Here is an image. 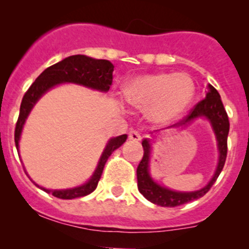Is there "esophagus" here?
Returning a JSON list of instances; mask_svg holds the SVG:
<instances>
[{"label":"esophagus","instance_id":"1","mask_svg":"<svg viewBox=\"0 0 249 249\" xmlns=\"http://www.w3.org/2000/svg\"><path fill=\"white\" fill-rule=\"evenodd\" d=\"M128 139L132 142H139L142 139V136L138 131L133 130V131H130V133H128Z\"/></svg>","mask_w":249,"mask_h":249}]
</instances>
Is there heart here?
Listing matches in <instances>:
<instances>
[{
    "label": "heart",
    "instance_id": "heart-1",
    "mask_svg": "<svg viewBox=\"0 0 249 249\" xmlns=\"http://www.w3.org/2000/svg\"><path fill=\"white\" fill-rule=\"evenodd\" d=\"M196 95L192 79L184 73L157 72L134 77L124 87V97L131 107L145 108L157 123L180 117Z\"/></svg>",
    "mask_w": 249,
    "mask_h": 249
}]
</instances>
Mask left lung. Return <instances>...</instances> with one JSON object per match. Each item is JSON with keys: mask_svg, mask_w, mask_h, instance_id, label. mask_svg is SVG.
Returning <instances> with one entry per match:
<instances>
[{"mask_svg": "<svg viewBox=\"0 0 249 249\" xmlns=\"http://www.w3.org/2000/svg\"><path fill=\"white\" fill-rule=\"evenodd\" d=\"M208 92L206 98L200 101L194 107L191 112L182 121L174 124L172 127H182L190 124L193 119L199 117H205L212 125V128L215 133L216 142H218L219 150V162L213 178L201 190L194 191V192H177V191L168 190V188L160 186L151 178L150 171H148V162H150L151 154V144L150 139H144L142 142L144 148V156L137 167V180H138V190L148 201L159 205L162 207H176L184 205L186 202L193 201V200L201 198L206 194L215 180L218 179L219 174L224 168L226 157H227V137L230 132V121H228L227 112H226L224 104L218 91L212 85H208Z\"/></svg>", "mask_w": 249, "mask_h": 249, "instance_id": "obj_1", "label": "left lung"}]
</instances>
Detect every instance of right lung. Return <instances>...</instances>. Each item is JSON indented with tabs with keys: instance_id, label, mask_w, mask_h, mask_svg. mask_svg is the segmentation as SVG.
<instances>
[{
	"instance_id": "right-lung-1",
	"label": "right lung",
	"mask_w": 249,
	"mask_h": 249,
	"mask_svg": "<svg viewBox=\"0 0 249 249\" xmlns=\"http://www.w3.org/2000/svg\"><path fill=\"white\" fill-rule=\"evenodd\" d=\"M113 68L115 67L110 61L95 59L85 55H73L67 57L63 61L47 68L31 84V87L28 89L27 92L24 93L23 99H22L19 116L15 127V144L17 150H18L19 137H21L25 119L29 116L34 105L47 91H49L51 88L56 87V85L61 84V83H75V84L91 88L93 90L107 92L112 84ZM126 138V134H122V136L108 141L92 177L82 186L68 188V190H47L44 187H39L37 184L35 185L47 193L53 194V196L59 199L81 198V196H85L92 193L98 185L108 157L111 156L113 151L124 144Z\"/></svg>"
}]
</instances>
